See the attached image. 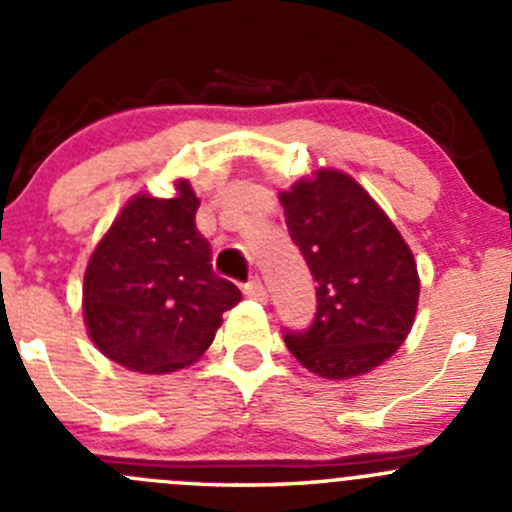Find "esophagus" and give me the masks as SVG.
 Returning a JSON list of instances; mask_svg holds the SVG:
<instances>
[{
	"label": "esophagus",
	"mask_w": 512,
	"mask_h": 512,
	"mask_svg": "<svg viewBox=\"0 0 512 512\" xmlns=\"http://www.w3.org/2000/svg\"><path fill=\"white\" fill-rule=\"evenodd\" d=\"M245 294L252 299H260V302H267V287L262 285V280H252L245 285Z\"/></svg>",
	"instance_id": "34e87169"
}]
</instances>
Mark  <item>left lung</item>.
I'll use <instances>...</instances> for the list:
<instances>
[{
  "instance_id": "1",
  "label": "left lung",
  "mask_w": 512,
  "mask_h": 512,
  "mask_svg": "<svg viewBox=\"0 0 512 512\" xmlns=\"http://www.w3.org/2000/svg\"><path fill=\"white\" fill-rule=\"evenodd\" d=\"M289 237L317 282L307 332H287L294 359L322 379L369 374L399 352L414 327L416 260L389 215L352 175L314 170L282 190Z\"/></svg>"
}]
</instances>
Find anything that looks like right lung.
I'll return each instance as SVG.
<instances>
[{
    "instance_id": "right-lung-1",
    "label": "right lung",
    "mask_w": 512,
    "mask_h": 512,
    "mask_svg": "<svg viewBox=\"0 0 512 512\" xmlns=\"http://www.w3.org/2000/svg\"><path fill=\"white\" fill-rule=\"evenodd\" d=\"M185 178L173 198L138 193L103 232L84 272V324L103 356L141 374L195 364L242 299L215 277Z\"/></svg>"
}]
</instances>
